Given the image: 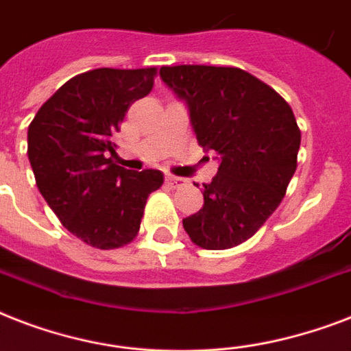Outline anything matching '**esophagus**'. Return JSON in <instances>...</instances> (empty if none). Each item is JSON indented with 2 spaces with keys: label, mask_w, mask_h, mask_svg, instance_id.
<instances>
[{
  "label": "esophagus",
  "mask_w": 351,
  "mask_h": 351,
  "mask_svg": "<svg viewBox=\"0 0 351 351\" xmlns=\"http://www.w3.org/2000/svg\"><path fill=\"white\" fill-rule=\"evenodd\" d=\"M165 182H167L171 187H178V186H182V184H184L186 180H184V178H180V176L167 175V176H165Z\"/></svg>",
  "instance_id": "esophagus-1"
}]
</instances>
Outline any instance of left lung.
<instances>
[{
	"label": "left lung",
	"instance_id": "left-lung-1",
	"mask_svg": "<svg viewBox=\"0 0 351 351\" xmlns=\"http://www.w3.org/2000/svg\"><path fill=\"white\" fill-rule=\"evenodd\" d=\"M160 76L186 100L198 145L219 154L204 184V208L182 220L204 250H230L251 239L282 202L297 169L300 129L288 101L237 67L175 65Z\"/></svg>",
	"mask_w": 351,
	"mask_h": 351
}]
</instances>
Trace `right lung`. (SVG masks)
<instances>
[{
  "instance_id": "add662e5",
  "label": "right lung",
  "mask_w": 351,
  "mask_h": 351,
  "mask_svg": "<svg viewBox=\"0 0 351 351\" xmlns=\"http://www.w3.org/2000/svg\"><path fill=\"white\" fill-rule=\"evenodd\" d=\"M154 76L156 67L87 71L65 82L30 121L27 153L41 197L63 228L96 250L136 239L149 195L164 184L160 171L112 162L114 134L132 101L151 93Z\"/></svg>"
}]
</instances>
